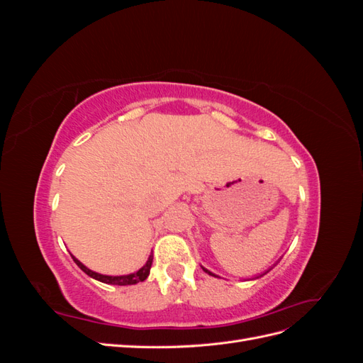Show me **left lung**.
<instances>
[{"label": "left lung", "instance_id": "8db88e82", "mask_svg": "<svg viewBox=\"0 0 363 363\" xmlns=\"http://www.w3.org/2000/svg\"><path fill=\"white\" fill-rule=\"evenodd\" d=\"M203 271H204V272H207V274H208V276H213V277H218V276H215V274H213V272H211V271H208V269H206V268H203Z\"/></svg>", "mask_w": 363, "mask_h": 363}]
</instances>
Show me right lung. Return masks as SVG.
Wrapping results in <instances>:
<instances>
[{
    "label": "right lung",
    "mask_w": 363,
    "mask_h": 363,
    "mask_svg": "<svg viewBox=\"0 0 363 363\" xmlns=\"http://www.w3.org/2000/svg\"><path fill=\"white\" fill-rule=\"evenodd\" d=\"M72 259H74L77 265H79V268L82 271H84L89 277H92L98 281L107 283V284H118V286H125V284H136L139 281H144L150 276V269H151V265H152V255H151L148 257L145 265L142 267L139 271L133 272V274H127V276H104V274H98V272L91 271L89 268H86L83 263L79 259H75L74 256H72Z\"/></svg>",
    "instance_id": "obj_1"
}]
</instances>
